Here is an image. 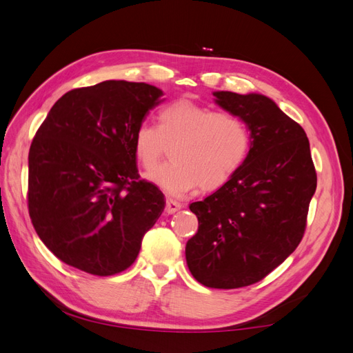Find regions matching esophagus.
<instances>
[{
    "label": "esophagus",
    "mask_w": 353,
    "mask_h": 353,
    "mask_svg": "<svg viewBox=\"0 0 353 353\" xmlns=\"http://www.w3.org/2000/svg\"><path fill=\"white\" fill-rule=\"evenodd\" d=\"M181 208H183V205H181L179 201H176V200H174V199H168V200H166V208H165V210H166L168 213H175V212L179 210Z\"/></svg>",
    "instance_id": "esophagus-1"
}]
</instances>
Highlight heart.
Masks as SVG:
<instances>
[{
	"mask_svg": "<svg viewBox=\"0 0 353 353\" xmlns=\"http://www.w3.org/2000/svg\"><path fill=\"white\" fill-rule=\"evenodd\" d=\"M166 145L172 159L148 176L166 193L183 196L199 185L206 191L225 185L248 159L252 134L241 116L183 99L159 110L157 126L143 122L132 137L145 170L157 166Z\"/></svg>",
	"mask_w": 353,
	"mask_h": 353,
	"instance_id": "b5f03b06",
	"label": "heart"
}]
</instances>
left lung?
I'll return each instance as SVG.
<instances>
[{"label": "left lung", "mask_w": 353, "mask_h": 353, "mask_svg": "<svg viewBox=\"0 0 353 353\" xmlns=\"http://www.w3.org/2000/svg\"><path fill=\"white\" fill-rule=\"evenodd\" d=\"M213 95L248 123L252 147L225 185L190 205L199 230L187 241L185 259L200 284L240 288L263 280L302 241L316 172L303 128L271 99Z\"/></svg>", "instance_id": "1"}]
</instances>
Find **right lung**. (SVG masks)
Returning a JSON list of instances; mask_svg holds the SVG:
<instances>
[{
  "mask_svg": "<svg viewBox=\"0 0 353 353\" xmlns=\"http://www.w3.org/2000/svg\"><path fill=\"white\" fill-rule=\"evenodd\" d=\"M163 92L144 82L74 88L29 150L28 209L39 239L73 268L108 276L135 262L166 201L137 169L132 137Z\"/></svg>",
  "mask_w": 353,
  "mask_h": 353,
  "instance_id": "1",
  "label": "right lung"
}]
</instances>
